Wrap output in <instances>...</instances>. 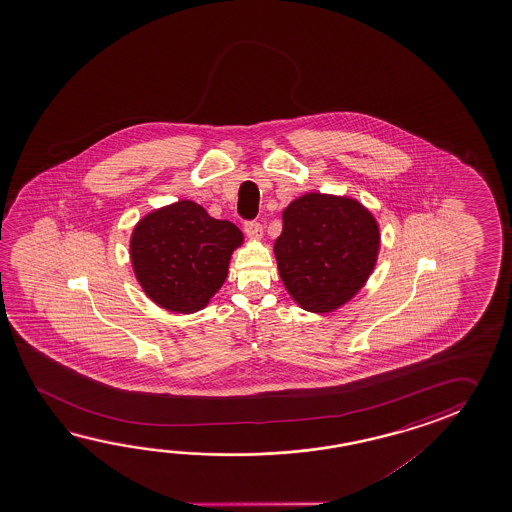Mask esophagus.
I'll list each match as a JSON object with an SVG mask.
<instances>
[{"label": "esophagus", "mask_w": 512, "mask_h": 512, "mask_svg": "<svg viewBox=\"0 0 512 512\" xmlns=\"http://www.w3.org/2000/svg\"><path fill=\"white\" fill-rule=\"evenodd\" d=\"M243 230H245V234H247L251 240H260L261 236H263V227H261L258 221H245Z\"/></svg>", "instance_id": "1"}]
</instances>
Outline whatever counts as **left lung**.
Wrapping results in <instances>:
<instances>
[{"mask_svg": "<svg viewBox=\"0 0 512 512\" xmlns=\"http://www.w3.org/2000/svg\"><path fill=\"white\" fill-rule=\"evenodd\" d=\"M381 236L368 208L349 197L305 194L283 210L274 243L285 289L313 313L346 304L368 280Z\"/></svg>", "mask_w": 512, "mask_h": 512, "instance_id": "left-lung-1", "label": "left lung"}]
</instances>
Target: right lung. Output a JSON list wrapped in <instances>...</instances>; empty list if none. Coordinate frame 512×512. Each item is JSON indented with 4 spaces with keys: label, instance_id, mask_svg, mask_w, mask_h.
Listing matches in <instances>:
<instances>
[{
    "label": "right lung",
    "instance_id": "right-lung-1",
    "mask_svg": "<svg viewBox=\"0 0 512 512\" xmlns=\"http://www.w3.org/2000/svg\"><path fill=\"white\" fill-rule=\"evenodd\" d=\"M241 230L194 201L153 210L133 229L131 263L144 293L174 313L203 309L227 280Z\"/></svg>",
    "mask_w": 512,
    "mask_h": 512
}]
</instances>
